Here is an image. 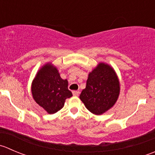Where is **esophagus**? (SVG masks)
<instances>
[{"label": "esophagus", "instance_id": "1", "mask_svg": "<svg viewBox=\"0 0 155 155\" xmlns=\"http://www.w3.org/2000/svg\"><path fill=\"white\" fill-rule=\"evenodd\" d=\"M73 96H79V91H73Z\"/></svg>", "mask_w": 155, "mask_h": 155}]
</instances>
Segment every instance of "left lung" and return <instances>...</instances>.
I'll return each mask as SVG.
<instances>
[{"instance_id":"obj_1","label":"left lung","mask_w":155,"mask_h":155,"mask_svg":"<svg viewBox=\"0 0 155 155\" xmlns=\"http://www.w3.org/2000/svg\"><path fill=\"white\" fill-rule=\"evenodd\" d=\"M120 91V84L114 69L100 62L88 73L86 86L79 98L90 112L101 115L114 107Z\"/></svg>"}]
</instances>
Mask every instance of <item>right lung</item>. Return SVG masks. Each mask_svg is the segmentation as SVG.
Returning <instances> with one entry per match:
<instances>
[{"label":"right lung","mask_w":155,"mask_h":155,"mask_svg":"<svg viewBox=\"0 0 155 155\" xmlns=\"http://www.w3.org/2000/svg\"><path fill=\"white\" fill-rule=\"evenodd\" d=\"M31 91L35 101L49 114L62 109L66 99L73 96L68 89L67 79H63L58 68L50 62L38 70Z\"/></svg>","instance_id":"right-lung-1"}]
</instances>
